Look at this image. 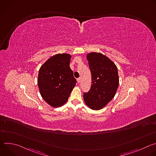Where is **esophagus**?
<instances>
[{"label": "esophagus", "mask_w": 156, "mask_h": 156, "mask_svg": "<svg viewBox=\"0 0 156 156\" xmlns=\"http://www.w3.org/2000/svg\"><path fill=\"white\" fill-rule=\"evenodd\" d=\"M80 81H81V79H80V78H78V79H77V82H78V83H80Z\"/></svg>", "instance_id": "34e87169"}]
</instances>
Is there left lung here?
<instances>
[{
  "instance_id": "8db88e82",
  "label": "left lung",
  "mask_w": 156,
  "mask_h": 156,
  "mask_svg": "<svg viewBox=\"0 0 156 156\" xmlns=\"http://www.w3.org/2000/svg\"><path fill=\"white\" fill-rule=\"evenodd\" d=\"M92 76L91 90L84 93L85 104L89 108H103L115 96L119 84L117 67L106 55L99 52L87 54Z\"/></svg>"
}]
</instances>
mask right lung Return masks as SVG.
<instances>
[{"instance_id":"add662e5","label":"right lung","mask_w":156,"mask_h":156,"mask_svg":"<svg viewBox=\"0 0 156 156\" xmlns=\"http://www.w3.org/2000/svg\"><path fill=\"white\" fill-rule=\"evenodd\" d=\"M71 57L69 54H55L39 69L37 84L40 94L53 107L65 104L76 85V80L70 67Z\"/></svg>"}]
</instances>
